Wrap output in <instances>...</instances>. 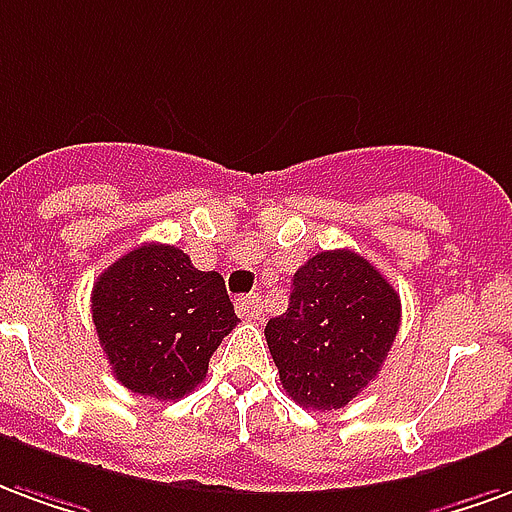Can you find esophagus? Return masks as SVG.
<instances>
[{"label": "esophagus", "instance_id": "34e87169", "mask_svg": "<svg viewBox=\"0 0 512 512\" xmlns=\"http://www.w3.org/2000/svg\"><path fill=\"white\" fill-rule=\"evenodd\" d=\"M237 313H240L245 322H256L261 316V302L256 294H248V297H237Z\"/></svg>", "mask_w": 512, "mask_h": 512}]
</instances>
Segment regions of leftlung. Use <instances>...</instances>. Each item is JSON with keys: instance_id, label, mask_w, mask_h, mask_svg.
I'll return each instance as SVG.
<instances>
[{"instance_id": "8db88e82", "label": "left lung", "mask_w": 512, "mask_h": 512, "mask_svg": "<svg viewBox=\"0 0 512 512\" xmlns=\"http://www.w3.org/2000/svg\"><path fill=\"white\" fill-rule=\"evenodd\" d=\"M401 327V297L354 251H322L294 272L289 308L264 327L286 393L341 409L374 382Z\"/></svg>"}]
</instances>
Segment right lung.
Instances as JSON below:
<instances>
[{
	"instance_id": "1",
	"label": "right lung",
	"mask_w": 512,
	"mask_h": 512,
	"mask_svg": "<svg viewBox=\"0 0 512 512\" xmlns=\"http://www.w3.org/2000/svg\"><path fill=\"white\" fill-rule=\"evenodd\" d=\"M92 322L128 390L174 401L199 387L212 352L237 327L220 272H201L174 245L147 242L100 272Z\"/></svg>"
}]
</instances>
